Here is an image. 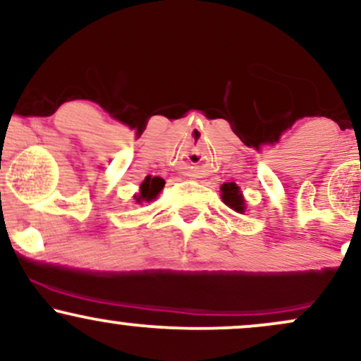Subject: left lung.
<instances>
[{
	"label": "left lung",
	"instance_id": "obj_1",
	"mask_svg": "<svg viewBox=\"0 0 361 361\" xmlns=\"http://www.w3.org/2000/svg\"><path fill=\"white\" fill-rule=\"evenodd\" d=\"M221 192H222V200L224 204L229 205L231 209L235 210V212L243 214L244 209H246V205H244V198H243V193L239 192V186L233 183H224L221 186Z\"/></svg>",
	"mask_w": 361,
	"mask_h": 361
}]
</instances>
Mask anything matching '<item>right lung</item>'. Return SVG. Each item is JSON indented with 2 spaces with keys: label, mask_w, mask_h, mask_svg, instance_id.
<instances>
[{
  "label": "right lung",
  "mask_w": 361,
  "mask_h": 361,
  "mask_svg": "<svg viewBox=\"0 0 361 361\" xmlns=\"http://www.w3.org/2000/svg\"><path fill=\"white\" fill-rule=\"evenodd\" d=\"M164 186V180L159 176H146V180L140 185V193L135 195V202L142 204V202H151L159 195Z\"/></svg>",
  "instance_id": "add662e5"
}]
</instances>
